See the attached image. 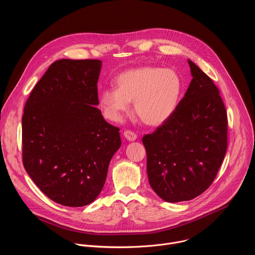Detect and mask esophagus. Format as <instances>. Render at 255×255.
Listing matches in <instances>:
<instances>
[{"mask_svg": "<svg viewBox=\"0 0 255 255\" xmlns=\"http://www.w3.org/2000/svg\"><path fill=\"white\" fill-rule=\"evenodd\" d=\"M124 136H125V138H126L127 140H129V141H134V140H136V138H137V135H136L134 132L130 131V130L124 131Z\"/></svg>", "mask_w": 255, "mask_h": 255, "instance_id": "obj_1", "label": "esophagus"}]
</instances>
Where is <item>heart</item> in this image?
<instances>
[{"instance_id":"obj_1","label":"heart","mask_w":255,"mask_h":255,"mask_svg":"<svg viewBox=\"0 0 255 255\" xmlns=\"http://www.w3.org/2000/svg\"><path fill=\"white\" fill-rule=\"evenodd\" d=\"M115 85L99 97L105 117L113 122L122 120L134 101V112L142 123L160 126L173 116L183 93V80L176 70L151 65L122 72Z\"/></svg>"}]
</instances>
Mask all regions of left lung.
Here are the masks:
<instances>
[{
	"instance_id": "1",
	"label": "left lung",
	"mask_w": 255,
	"mask_h": 255,
	"mask_svg": "<svg viewBox=\"0 0 255 255\" xmlns=\"http://www.w3.org/2000/svg\"><path fill=\"white\" fill-rule=\"evenodd\" d=\"M193 80L173 116L143 136L147 175L165 202L190 201L213 183L227 150V114L218 88L188 59Z\"/></svg>"
}]
</instances>
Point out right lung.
<instances>
[{"label": "right lung", "instance_id": "right-lung-1", "mask_svg": "<svg viewBox=\"0 0 255 255\" xmlns=\"http://www.w3.org/2000/svg\"><path fill=\"white\" fill-rule=\"evenodd\" d=\"M101 68L99 59L56 60L25 104L24 167L43 194L63 206L97 199L121 146L119 128L96 107Z\"/></svg>", "mask_w": 255, "mask_h": 255}]
</instances>
